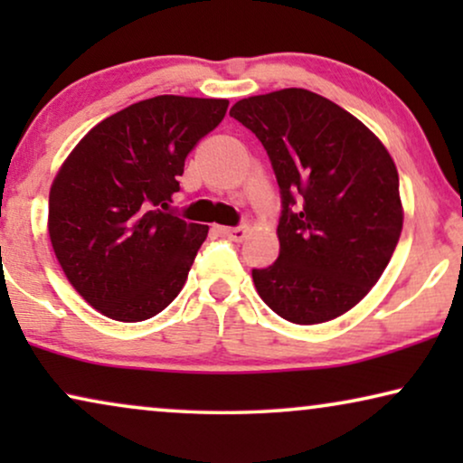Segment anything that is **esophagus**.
<instances>
[{
    "label": "esophagus",
    "instance_id": "1",
    "mask_svg": "<svg viewBox=\"0 0 463 463\" xmlns=\"http://www.w3.org/2000/svg\"><path fill=\"white\" fill-rule=\"evenodd\" d=\"M221 233H223L225 238L233 240V242H242L246 238V227L244 225H238V227H221Z\"/></svg>",
    "mask_w": 463,
    "mask_h": 463
}]
</instances>
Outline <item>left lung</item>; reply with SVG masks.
Wrapping results in <instances>:
<instances>
[{
  "instance_id": "obj_1",
  "label": "left lung",
  "mask_w": 463,
  "mask_h": 463,
  "mask_svg": "<svg viewBox=\"0 0 463 463\" xmlns=\"http://www.w3.org/2000/svg\"><path fill=\"white\" fill-rule=\"evenodd\" d=\"M230 116L261 141L280 187V255L252 269L259 297L295 325L345 314L379 280L401 238L388 149L352 113L303 88L242 99Z\"/></svg>"
}]
</instances>
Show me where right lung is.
<instances>
[{
    "mask_svg": "<svg viewBox=\"0 0 463 463\" xmlns=\"http://www.w3.org/2000/svg\"><path fill=\"white\" fill-rule=\"evenodd\" d=\"M225 99L162 94L94 126L50 189L48 232L73 288L100 314L141 322L187 280L208 227L168 211L185 157L225 118Z\"/></svg>",
    "mask_w": 463,
    "mask_h": 463,
    "instance_id": "right-lung-1",
    "label": "right lung"
}]
</instances>
